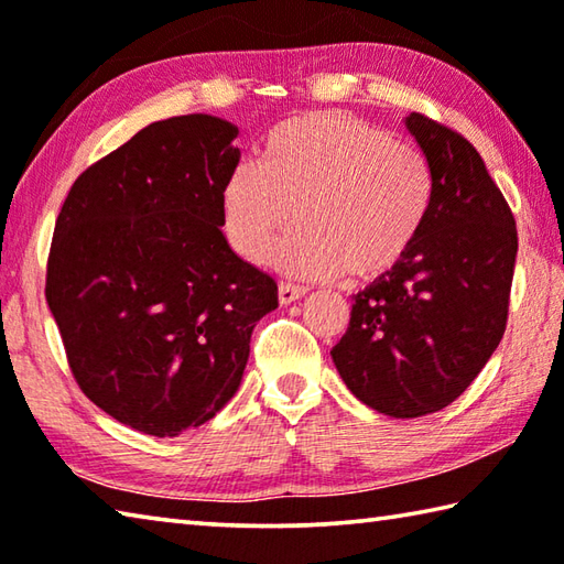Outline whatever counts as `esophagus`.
Instances as JSON below:
<instances>
[{"mask_svg":"<svg viewBox=\"0 0 564 564\" xmlns=\"http://www.w3.org/2000/svg\"><path fill=\"white\" fill-rule=\"evenodd\" d=\"M304 294H307V288H300V284H292V282H282L280 290H276V297H280V304H292L302 300Z\"/></svg>","mask_w":564,"mask_h":564,"instance_id":"obj_1","label":"esophagus"}]
</instances>
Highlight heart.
Returning <instances> with one entry per match:
<instances>
[{
    "label": "heart",
    "mask_w": 564,
    "mask_h": 564,
    "mask_svg": "<svg viewBox=\"0 0 564 564\" xmlns=\"http://www.w3.org/2000/svg\"><path fill=\"white\" fill-rule=\"evenodd\" d=\"M433 200L429 158L419 145L339 111L282 121L264 138L260 167L235 165L223 183V227L247 262L300 280L373 282L391 274L419 240Z\"/></svg>",
    "instance_id": "b5f03b06"
}]
</instances>
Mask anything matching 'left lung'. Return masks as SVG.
<instances>
[{
  "mask_svg": "<svg viewBox=\"0 0 564 564\" xmlns=\"http://www.w3.org/2000/svg\"><path fill=\"white\" fill-rule=\"evenodd\" d=\"M406 128L431 165L429 217L406 260L354 294L332 349L354 397L393 419L446 409L486 367L506 332L518 254L516 217L476 148L421 113Z\"/></svg>",
  "mask_w": 564,
  "mask_h": 564,
  "instance_id": "left-lung-1",
  "label": "left lung"
}]
</instances>
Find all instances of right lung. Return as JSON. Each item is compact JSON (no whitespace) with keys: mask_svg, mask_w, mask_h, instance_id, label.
<instances>
[{"mask_svg":"<svg viewBox=\"0 0 564 564\" xmlns=\"http://www.w3.org/2000/svg\"><path fill=\"white\" fill-rule=\"evenodd\" d=\"M237 126L155 121L76 177L56 217L46 302L78 387L148 436L203 426L235 397L270 274L223 235Z\"/></svg>","mask_w":564,"mask_h":564,"instance_id":"add662e5","label":"right lung"}]
</instances>
